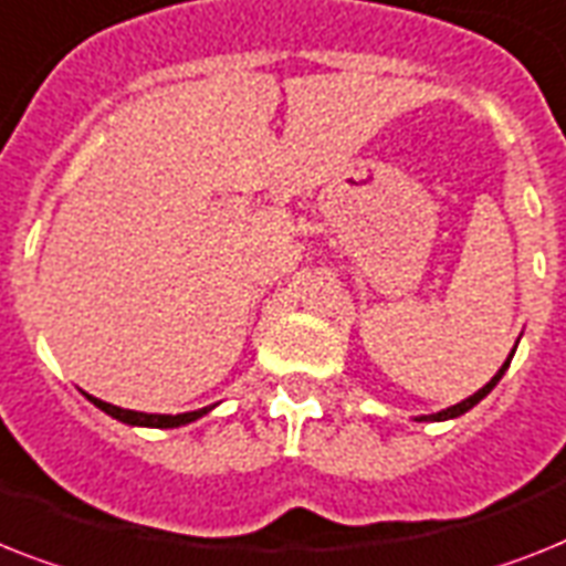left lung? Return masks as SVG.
Returning <instances> with one entry per match:
<instances>
[{
	"instance_id": "1",
	"label": "left lung",
	"mask_w": 566,
	"mask_h": 566,
	"mask_svg": "<svg viewBox=\"0 0 566 566\" xmlns=\"http://www.w3.org/2000/svg\"><path fill=\"white\" fill-rule=\"evenodd\" d=\"M514 348H517V346H514ZM514 348H512V355L506 357V363H503V366H500V369H497V375H494V378H491L489 384H485V387L476 389L474 395H468L465 401H459V403H453V407H448V410H439V412H433V416H416V421H448V418H459V416H465L468 410H474L476 403H480L482 398H485V395L491 392V389L497 387L500 378L506 375L509 363H512V357H514Z\"/></svg>"
}]
</instances>
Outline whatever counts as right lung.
I'll use <instances>...</instances> for the list:
<instances>
[{"label":"right lung","mask_w":566,"mask_h":566,"mask_svg":"<svg viewBox=\"0 0 566 566\" xmlns=\"http://www.w3.org/2000/svg\"><path fill=\"white\" fill-rule=\"evenodd\" d=\"M86 395V392H84ZM98 410H104L107 416H113L116 421L122 424H130V427H159V430H168V427H182V424H191L197 418H203L206 412L214 410V403L211 407H203V410H191V412H177V416H156V412H136V410H124V407H116V403H107L95 398V395H86Z\"/></svg>","instance_id":"add662e5"}]
</instances>
